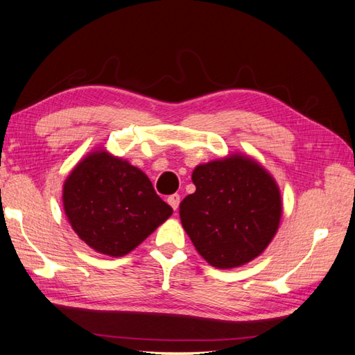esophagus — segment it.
<instances>
[{
	"mask_svg": "<svg viewBox=\"0 0 355 355\" xmlns=\"http://www.w3.org/2000/svg\"><path fill=\"white\" fill-rule=\"evenodd\" d=\"M168 202H169V205L174 210H177L178 209V205H180V195L178 193H174V195H171L169 198H168Z\"/></svg>",
	"mask_w": 355,
	"mask_h": 355,
	"instance_id": "34e87169",
	"label": "esophagus"
}]
</instances>
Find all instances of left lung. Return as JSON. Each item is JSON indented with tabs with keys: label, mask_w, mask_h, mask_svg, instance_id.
I'll return each instance as SVG.
<instances>
[{
	"label": "left lung",
	"mask_w": 355,
	"mask_h": 355,
	"mask_svg": "<svg viewBox=\"0 0 355 355\" xmlns=\"http://www.w3.org/2000/svg\"><path fill=\"white\" fill-rule=\"evenodd\" d=\"M192 181L196 191L181 201L180 219L204 260L232 269L266 250L283 205L275 180L261 164L232 154L198 164Z\"/></svg>",
	"instance_id": "1"
}]
</instances>
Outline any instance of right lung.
Here are the masks:
<instances>
[{
  "mask_svg": "<svg viewBox=\"0 0 355 355\" xmlns=\"http://www.w3.org/2000/svg\"><path fill=\"white\" fill-rule=\"evenodd\" d=\"M63 209L90 248L122 257L172 215L142 171L105 150L87 154L63 184Z\"/></svg>",
  "mask_w": 355,
  "mask_h": 355,
  "instance_id": "obj_1",
  "label": "right lung"
}]
</instances>
